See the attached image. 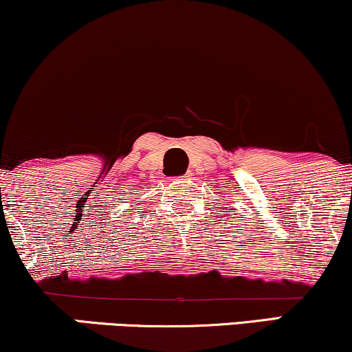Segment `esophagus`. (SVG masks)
Segmentation results:
<instances>
[{
	"mask_svg": "<svg viewBox=\"0 0 352 352\" xmlns=\"http://www.w3.org/2000/svg\"><path fill=\"white\" fill-rule=\"evenodd\" d=\"M188 179H189V175H184V176H181L179 179H177V183H186Z\"/></svg>",
	"mask_w": 352,
	"mask_h": 352,
	"instance_id": "obj_1",
	"label": "esophagus"
}]
</instances>
